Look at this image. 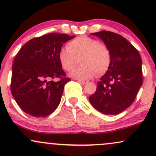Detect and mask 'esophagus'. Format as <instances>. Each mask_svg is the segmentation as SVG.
Segmentation results:
<instances>
[{
  "instance_id": "obj_1",
  "label": "esophagus",
  "mask_w": 156,
  "mask_h": 156,
  "mask_svg": "<svg viewBox=\"0 0 156 156\" xmlns=\"http://www.w3.org/2000/svg\"><path fill=\"white\" fill-rule=\"evenodd\" d=\"M78 82L81 84H86V83H88V81H87V80H78Z\"/></svg>"
}]
</instances>
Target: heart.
<instances>
[{"label": "heart", "mask_w": 156, "mask_h": 156, "mask_svg": "<svg viewBox=\"0 0 156 156\" xmlns=\"http://www.w3.org/2000/svg\"><path fill=\"white\" fill-rule=\"evenodd\" d=\"M67 48H62L58 53V61L64 70L72 71L80 59L81 65L71 73L73 78L87 80L97 74L108 71L112 62V53L106 45L87 36H80L69 42Z\"/></svg>", "instance_id": "obj_1"}]
</instances>
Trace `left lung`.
Listing matches in <instances>:
<instances>
[{
  "instance_id": "1",
  "label": "left lung",
  "mask_w": 156,
  "mask_h": 156,
  "mask_svg": "<svg viewBox=\"0 0 156 156\" xmlns=\"http://www.w3.org/2000/svg\"><path fill=\"white\" fill-rule=\"evenodd\" d=\"M91 34L104 42L112 53L108 71L98 83L89 102L106 115H116L133 103L142 85V69L139 51L118 34L102 31Z\"/></svg>"
}]
</instances>
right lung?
<instances>
[{
    "label": "right lung",
    "mask_w": 156,
    "mask_h": 156,
    "mask_svg": "<svg viewBox=\"0 0 156 156\" xmlns=\"http://www.w3.org/2000/svg\"><path fill=\"white\" fill-rule=\"evenodd\" d=\"M75 36L51 33L26 42L12 65L11 92L24 112L35 117H47L58 107L66 78L58 61L62 45ZM59 78L58 82L51 80Z\"/></svg>",
    "instance_id": "1"
}]
</instances>
